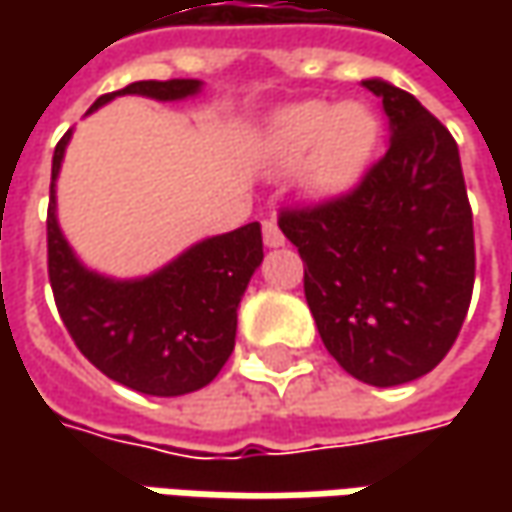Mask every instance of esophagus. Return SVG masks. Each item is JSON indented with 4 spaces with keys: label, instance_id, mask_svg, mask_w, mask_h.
<instances>
[{
    "label": "esophagus",
    "instance_id": "34e87169",
    "mask_svg": "<svg viewBox=\"0 0 512 512\" xmlns=\"http://www.w3.org/2000/svg\"><path fill=\"white\" fill-rule=\"evenodd\" d=\"M262 236H265L267 247H282V245H285V233H282V227L276 225V219H267L265 225H262Z\"/></svg>",
    "mask_w": 512,
    "mask_h": 512
}]
</instances>
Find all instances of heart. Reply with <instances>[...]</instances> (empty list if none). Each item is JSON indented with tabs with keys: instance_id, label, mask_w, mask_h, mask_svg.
Masks as SVG:
<instances>
[{
	"instance_id": "heart-1",
	"label": "heart",
	"mask_w": 512,
	"mask_h": 512,
	"mask_svg": "<svg viewBox=\"0 0 512 512\" xmlns=\"http://www.w3.org/2000/svg\"><path fill=\"white\" fill-rule=\"evenodd\" d=\"M382 145V122L364 102H296L279 108L259 145L270 176L299 170V187L313 202H333L364 179Z\"/></svg>"
}]
</instances>
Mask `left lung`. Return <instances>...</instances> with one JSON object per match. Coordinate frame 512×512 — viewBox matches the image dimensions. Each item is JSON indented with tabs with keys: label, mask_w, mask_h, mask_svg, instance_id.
I'll return each mask as SVG.
<instances>
[{
	"label": "left lung",
	"mask_w": 512,
	"mask_h": 512,
	"mask_svg": "<svg viewBox=\"0 0 512 512\" xmlns=\"http://www.w3.org/2000/svg\"><path fill=\"white\" fill-rule=\"evenodd\" d=\"M382 99L390 148L350 196L287 210L279 227L305 259V296L327 353L373 387L430 373L462 330L473 213L459 145L422 102L364 79Z\"/></svg>",
	"instance_id": "1"
}]
</instances>
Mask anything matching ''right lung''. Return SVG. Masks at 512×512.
<instances>
[{
    "label": "right lung",
    "instance_id": "add662e5",
    "mask_svg": "<svg viewBox=\"0 0 512 512\" xmlns=\"http://www.w3.org/2000/svg\"><path fill=\"white\" fill-rule=\"evenodd\" d=\"M202 93L199 79L133 82L99 96L96 113L116 96L182 102ZM73 130L53 150L48 207V273L59 316L76 347L108 379L145 396H185L202 390L225 367L236 344L239 302L259 270L262 225L185 247L168 265L136 279H113L90 270L65 239L56 216V179Z\"/></svg>",
    "mask_w": 512,
    "mask_h": 512
}]
</instances>
